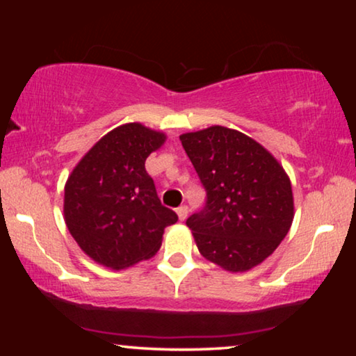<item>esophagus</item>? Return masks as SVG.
Here are the masks:
<instances>
[{"label": "esophagus", "instance_id": "esophagus-1", "mask_svg": "<svg viewBox=\"0 0 356 356\" xmlns=\"http://www.w3.org/2000/svg\"><path fill=\"white\" fill-rule=\"evenodd\" d=\"M188 212H189L188 206H179V207L177 209V213H178V218H179V220H186Z\"/></svg>", "mask_w": 356, "mask_h": 356}]
</instances>
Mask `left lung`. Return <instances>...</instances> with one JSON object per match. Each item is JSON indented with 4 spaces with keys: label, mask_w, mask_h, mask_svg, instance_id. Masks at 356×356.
Here are the masks:
<instances>
[{
    "label": "left lung",
    "mask_w": 356,
    "mask_h": 356,
    "mask_svg": "<svg viewBox=\"0 0 356 356\" xmlns=\"http://www.w3.org/2000/svg\"><path fill=\"white\" fill-rule=\"evenodd\" d=\"M206 189L186 220L197 250L230 272H245L277 250L293 222L289 175L269 150L225 126L179 136Z\"/></svg>",
    "instance_id": "obj_1"
}]
</instances>
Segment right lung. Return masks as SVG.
Listing matches in <instances>:
<instances>
[{"label": "right lung", "mask_w": 356, "mask_h": 356, "mask_svg": "<svg viewBox=\"0 0 356 356\" xmlns=\"http://www.w3.org/2000/svg\"><path fill=\"white\" fill-rule=\"evenodd\" d=\"M167 136L140 123L105 134L76 165L65 186V222L81 250L110 269L149 259L178 220L162 206L145 159Z\"/></svg>", "instance_id": "obj_1"}]
</instances>
